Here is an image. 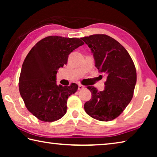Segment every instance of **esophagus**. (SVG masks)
I'll list each match as a JSON object with an SVG mask.
<instances>
[{
	"label": "esophagus",
	"instance_id": "esophagus-1",
	"mask_svg": "<svg viewBox=\"0 0 157 157\" xmlns=\"http://www.w3.org/2000/svg\"><path fill=\"white\" fill-rule=\"evenodd\" d=\"M83 89H84V86H82V84H79L78 85V90L79 91V90H82Z\"/></svg>",
	"mask_w": 157,
	"mask_h": 157
}]
</instances>
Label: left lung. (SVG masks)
Here are the masks:
<instances>
[{
	"mask_svg": "<svg viewBox=\"0 0 157 157\" xmlns=\"http://www.w3.org/2000/svg\"><path fill=\"white\" fill-rule=\"evenodd\" d=\"M91 48L95 66L107 75L105 89L88 86L91 98L84 104L86 113L100 121H110L123 112L132 100L136 71L128 52L112 37L94 34L81 38Z\"/></svg>",
	"mask_w": 157,
	"mask_h": 157,
	"instance_id": "1",
	"label": "left lung"
}]
</instances>
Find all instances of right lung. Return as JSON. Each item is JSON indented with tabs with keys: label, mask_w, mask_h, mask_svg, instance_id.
<instances>
[{
	"label": "right lung",
	"mask_w": 157,
	"mask_h": 157,
	"mask_svg": "<svg viewBox=\"0 0 157 157\" xmlns=\"http://www.w3.org/2000/svg\"><path fill=\"white\" fill-rule=\"evenodd\" d=\"M78 38L50 36L30 50L19 78V91L28 110L40 121L53 122L65 115L67 100L78 90V84L57 85L56 75L67 63L68 55L82 46Z\"/></svg>",
	"instance_id": "obj_1"
}]
</instances>
